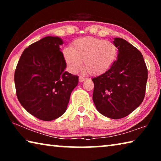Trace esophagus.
Returning <instances> with one entry per match:
<instances>
[{
  "label": "esophagus",
  "instance_id": "esophagus-1",
  "mask_svg": "<svg viewBox=\"0 0 161 161\" xmlns=\"http://www.w3.org/2000/svg\"><path fill=\"white\" fill-rule=\"evenodd\" d=\"M86 79L83 77H81V76H80V77H79V81H80V82H82V81H84Z\"/></svg>",
  "mask_w": 161,
  "mask_h": 161
}]
</instances>
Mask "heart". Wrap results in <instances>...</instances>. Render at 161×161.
<instances>
[{"label": "heart", "instance_id": "obj_1", "mask_svg": "<svg viewBox=\"0 0 161 161\" xmlns=\"http://www.w3.org/2000/svg\"><path fill=\"white\" fill-rule=\"evenodd\" d=\"M118 47L113 42L93 37H85L65 47L62 55L68 69L72 73L84 69L92 76L102 75L109 70L118 58Z\"/></svg>", "mask_w": 161, "mask_h": 161}]
</instances>
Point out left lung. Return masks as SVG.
I'll return each instance as SVG.
<instances>
[{
    "label": "left lung",
    "instance_id": "obj_1",
    "mask_svg": "<svg viewBox=\"0 0 161 161\" xmlns=\"http://www.w3.org/2000/svg\"><path fill=\"white\" fill-rule=\"evenodd\" d=\"M116 63L107 72L92 79L93 102L97 111L112 119L124 118L139 107L145 97L148 69L141 52L122 38Z\"/></svg>",
    "mask_w": 161,
    "mask_h": 161
}]
</instances>
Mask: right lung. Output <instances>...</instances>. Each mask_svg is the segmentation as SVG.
<instances>
[{
    "mask_svg": "<svg viewBox=\"0 0 161 161\" xmlns=\"http://www.w3.org/2000/svg\"><path fill=\"white\" fill-rule=\"evenodd\" d=\"M63 40L47 36L23 51L15 72L18 101L32 116L42 121L59 118L67 110L78 76L64 71L66 63L59 46Z\"/></svg>",
    "mask_w": 161,
    "mask_h": 161,
    "instance_id": "1",
    "label": "right lung"
}]
</instances>
